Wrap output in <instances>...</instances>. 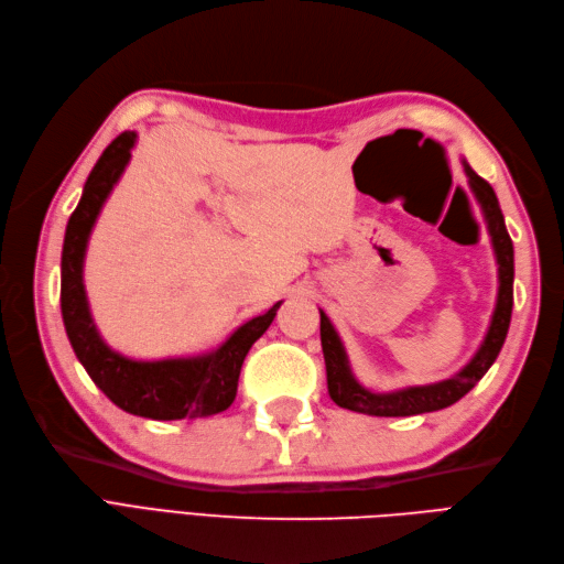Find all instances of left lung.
I'll return each instance as SVG.
<instances>
[{"label": "left lung", "mask_w": 564, "mask_h": 564, "mask_svg": "<svg viewBox=\"0 0 564 564\" xmlns=\"http://www.w3.org/2000/svg\"><path fill=\"white\" fill-rule=\"evenodd\" d=\"M464 172L468 176L470 191L482 209L487 232L491 237V247H494V253H497V265H499L497 308H494L482 346L477 348L473 360L464 369L445 381L429 383V386H409L392 392H371L352 377L346 348L340 344V338L329 317L319 311V338H322L324 365H327V388H329V398L338 406L350 409V412L369 414V416H414L425 412H437V409H445L458 402L468 390H473V386L485 377L487 369L499 357L508 327H510V313H513V278H516L513 242H510V235L506 230V220H503L494 187L482 176H477L468 166V162H464Z\"/></svg>", "instance_id": "1"}]
</instances>
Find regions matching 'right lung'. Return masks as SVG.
<instances>
[{
	"label": "right lung",
	"instance_id": "add662e5",
	"mask_svg": "<svg viewBox=\"0 0 564 564\" xmlns=\"http://www.w3.org/2000/svg\"><path fill=\"white\" fill-rule=\"evenodd\" d=\"M133 145L135 131H124L104 150L84 183L77 209L67 220L61 256V313L67 338L91 381L133 416L174 421L226 412L237 395L249 348L265 334L282 301L237 327L216 350L195 357L131 360L115 352L94 324L82 278L84 253L100 209L131 160Z\"/></svg>",
	"mask_w": 564,
	"mask_h": 564
}]
</instances>
